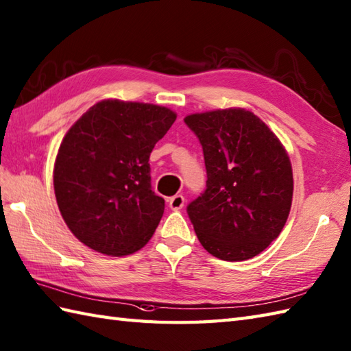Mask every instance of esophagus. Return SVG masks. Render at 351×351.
Wrapping results in <instances>:
<instances>
[{"mask_svg": "<svg viewBox=\"0 0 351 351\" xmlns=\"http://www.w3.org/2000/svg\"><path fill=\"white\" fill-rule=\"evenodd\" d=\"M184 202H185L184 195L182 194H176V195H173V197L169 199V206H170V209H172V210H179V209H182Z\"/></svg>", "mask_w": 351, "mask_h": 351, "instance_id": "34e87169", "label": "esophagus"}]
</instances>
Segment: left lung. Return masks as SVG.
<instances>
[{
	"instance_id": "left-lung-1",
	"label": "left lung",
	"mask_w": 351,
	"mask_h": 351,
	"mask_svg": "<svg viewBox=\"0 0 351 351\" xmlns=\"http://www.w3.org/2000/svg\"><path fill=\"white\" fill-rule=\"evenodd\" d=\"M206 167V189L189 203L195 234L208 252L242 262L278 238L291 206L286 149L254 113L224 109L186 117Z\"/></svg>"
}]
</instances>
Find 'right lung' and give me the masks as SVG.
<instances>
[{
	"label": "right lung",
	"instance_id": "right-lung-1",
	"mask_svg": "<svg viewBox=\"0 0 351 351\" xmlns=\"http://www.w3.org/2000/svg\"><path fill=\"white\" fill-rule=\"evenodd\" d=\"M175 119L161 106L103 100L65 134L53 189L65 224L86 247L127 256L152 238L165 199L152 191L149 156Z\"/></svg>",
	"mask_w": 351,
	"mask_h": 351
}]
</instances>
